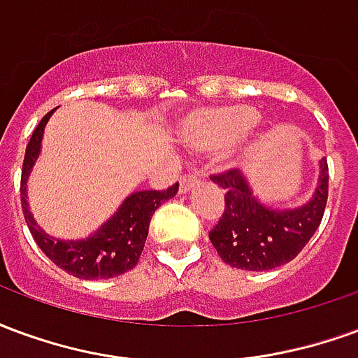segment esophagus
<instances>
[{"label":"esophagus","mask_w":358,"mask_h":358,"mask_svg":"<svg viewBox=\"0 0 358 358\" xmlns=\"http://www.w3.org/2000/svg\"><path fill=\"white\" fill-rule=\"evenodd\" d=\"M199 182H201V180L197 178L195 174H186V176H182V178H180V192H182V194H186V192H189V189H194V187L199 186Z\"/></svg>","instance_id":"1"}]
</instances>
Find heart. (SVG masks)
<instances>
[{"label":"heart","instance_id":"obj_1","mask_svg":"<svg viewBox=\"0 0 358 358\" xmlns=\"http://www.w3.org/2000/svg\"><path fill=\"white\" fill-rule=\"evenodd\" d=\"M257 110L248 105H222L192 113L180 124V136L187 148L213 153L232 145L255 124Z\"/></svg>","mask_w":358,"mask_h":358}]
</instances>
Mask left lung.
Instances as JSON below:
<instances>
[{"label":"left lung","instance_id":"8db88e82","mask_svg":"<svg viewBox=\"0 0 358 358\" xmlns=\"http://www.w3.org/2000/svg\"><path fill=\"white\" fill-rule=\"evenodd\" d=\"M224 192V213L209 232L210 243L226 264L241 270H270L299 255L318 230L328 201V163L320 161L318 186L310 201L276 210L257 199L240 171L213 174Z\"/></svg>","mask_w":358,"mask_h":358}]
</instances>
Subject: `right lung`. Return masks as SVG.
<instances>
[{
    "label": "right lung",
    "instance_id": "add662e5",
    "mask_svg": "<svg viewBox=\"0 0 358 358\" xmlns=\"http://www.w3.org/2000/svg\"><path fill=\"white\" fill-rule=\"evenodd\" d=\"M53 110H50L40 120V124L36 126L27 145L24 161H22L20 205H22V215L27 220L28 230L38 243V248L45 253V257L69 274L82 278V280H103V278L120 276L138 264L145 240H148L149 222H151L153 213L159 209L161 203L176 195L178 184H172L166 189L134 192L122 201L117 213L86 240L63 241L50 238L40 226L36 224L32 213L28 209L27 180L36 159L40 155L43 128L53 115Z\"/></svg>",
    "mask_w": 358,
    "mask_h": 358
}]
</instances>
